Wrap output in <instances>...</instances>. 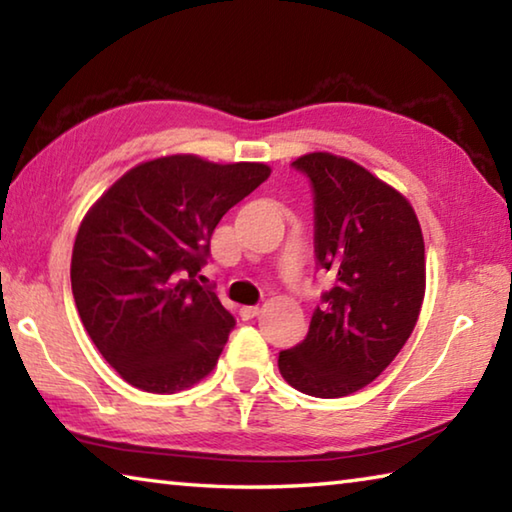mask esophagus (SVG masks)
Wrapping results in <instances>:
<instances>
[{"instance_id": "34e87169", "label": "esophagus", "mask_w": 512, "mask_h": 512, "mask_svg": "<svg viewBox=\"0 0 512 512\" xmlns=\"http://www.w3.org/2000/svg\"><path fill=\"white\" fill-rule=\"evenodd\" d=\"M259 311H262L259 307H241V309H239V314H241V318L248 320V318H255V316H259Z\"/></svg>"}]
</instances>
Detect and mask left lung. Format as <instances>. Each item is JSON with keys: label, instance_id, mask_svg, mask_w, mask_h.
<instances>
[{"label": "left lung", "instance_id": "8db88e82", "mask_svg": "<svg viewBox=\"0 0 512 512\" xmlns=\"http://www.w3.org/2000/svg\"><path fill=\"white\" fill-rule=\"evenodd\" d=\"M316 196V257L336 275L307 339L280 352V375L296 391L343 397L368 386L418 323L427 259L409 198L354 160L327 151L293 162Z\"/></svg>", "mask_w": 512, "mask_h": 512}]
</instances>
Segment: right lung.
<instances>
[{
  "instance_id": "right-lung-1",
  "label": "right lung",
  "mask_w": 512,
  "mask_h": 512,
  "mask_svg": "<svg viewBox=\"0 0 512 512\" xmlns=\"http://www.w3.org/2000/svg\"><path fill=\"white\" fill-rule=\"evenodd\" d=\"M268 176L264 162L162 155L128 169L83 216L74 302L101 357L131 386L171 395L214 370L235 318L196 275L223 214Z\"/></svg>"
}]
</instances>
